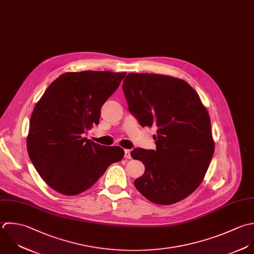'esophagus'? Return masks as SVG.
I'll list each match as a JSON object with an SVG mask.
<instances>
[{
    "label": "esophagus",
    "mask_w": 254,
    "mask_h": 254,
    "mask_svg": "<svg viewBox=\"0 0 254 254\" xmlns=\"http://www.w3.org/2000/svg\"><path fill=\"white\" fill-rule=\"evenodd\" d=\"M125 158L127 159H130L131 156H130V150L129 149H126L125 150Z\"/></svg>",
    "instance_id": "1"
}]
</instances>
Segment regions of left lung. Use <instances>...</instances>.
Masks as SVG:
<instances>
[{"instance_id": "obj_1", "label": "left lung", "mask_w": 254, "mask_h": 254, "mask_svg": "<svg viewBox=\"0 0 254 254\" xmlns=\"http://www.w3.org/2000/svg\"><path fill=\"white\" fill-rule=\"evenodd\" d=\"M123 91L139 125L157 127L155 150L130 152L145 167L135 188L158 205L182 201L200 186L214 155L206 107L187 82L172 76L129 73Z\"/></svg>"}]
</instances>
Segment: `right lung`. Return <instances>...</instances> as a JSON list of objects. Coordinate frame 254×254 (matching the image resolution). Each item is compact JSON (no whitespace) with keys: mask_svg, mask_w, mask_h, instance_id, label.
Wrapping results in <instances>:
<instances>
[{"mask_svg":"<svg viewBox=\"0 0 254 254\" xmlns=\"http://www.w3.org/2000/svg\"><path fill=\"white\" fill-rule=\"evenodd\" d=\"M126 74L66 72L36 103L29 121L27 152L42 180L56 192L78 195L123 159L122 147L103 146L82 134L99 124L102 106Z\"/></svg>","mask_w":254,"mask_h":254,"instance_id":"add662e5","label":"right lung"}]
</instances>
